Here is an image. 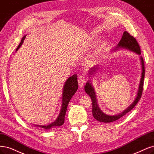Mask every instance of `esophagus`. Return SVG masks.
Instances as JSON below:
<instances>
[{"label": "esophagus", "instance_id": "obj_1", "mask_svg": "<svg viewBox=\"0 0 154 154\" xmlns=\"http://www.w3.org/2000/svg\"><path fill=\"white\" fill-rule=\"evenodd\" d=\"M85 82V77L82 75H79L78 77V82L79 86H83V85L84 84Z\"/></svg>", "mask_w": 154, "mask_h": 154}]
</instances>
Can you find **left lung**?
<instances>
[{
  "mask_svg": "<svg viewBox=\"0 0 154 154\" xmlns=\"http://www.w3.org/2000/svg\"><path fill=\"white\" fill-rule=\"evenodd\" d=\"M119 48L128 50L136 53V54H137V55H141L140 47L138 43H137L136 39L134 38L133 36L131 35L130 34L126 31H125L124 32L121 40L120 41L119 43L116 47V50ZM140 60L141 62L142 72H141V78L140 83L139 85L138 91H137V96L135 100H134V102L130 105V106H129L126 109H125L123 112H122L119 115L111 116L103 112L102 110L99 108V106L97 104L96 95H95V92L92 85V83H91V81L87 82L85 86V91L86 93L89 95L90 97H91L92 99V115L95 119H96L99 122H104V123L111 122L117 120L121 117H122L124 115L129 112L132 109L134 108V107L136 105L137 102L139 101V100L141 97L143 88L144 77H145V63H144V60L143 59V57L141 56H140ZM98 69H99V67L97 66H94L93 68L91 69H90L89 75H93L92 74H95V71H97Z\"/></svg>",
  "mask_w": 154,
  "mask_h": 154,
  "instance_id": "left-lung-1",
  "label": "left lung"
}]
</instances>
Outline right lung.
Masks as SVG:
<instances>
[{"instance_id": "right-lung-1", "label": "right lung", "mask_w": 154, "mask_h": 154, "mask_svg": "<svg viewBox=\"0 0 154 154\" xmlns=\"http://www.w3.org/2000/svg\"><path fill=\"white\" fill-rule=\"evenodd\" d=\"M26 38V35L23 37L20 43L19 44L17 48V51L20 48V46L23 44L25 38ZM78 88V76L76 75H74L72 76L69 78L67 81L65 82L64 86L63 88V93H62V104L60 112L59 113V116L57 119L52 122L51 124L46 125H35L36 127H39V128L46 129H50L54 127H59L64 123V119L66 113V111L67 108V106L69 103L71 99L73 96V95L76 93Z\"/></svg>"}]
</instances>
